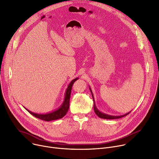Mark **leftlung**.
I'll return each instance as SVG.
<instances>
[{"instance_id": "1", "label": "left lung", "mask_w": 159, "mask_h": 159, "mask_svg": "<svg viewBox=\"0 0 159 159\" xmlns=\"http://www.w3.org/2000/svg\"><path fill=\"white\" fill-rule=\"evenodd\" d=\"M89 89H90V91L92 94V96H93V101H94V111L96 113V114L98 115V116L100 118L102 119H120V118H122L123 117H125V115H128L130 112L129 111V113H127L123 115H119V116H114V115H108V114H106V113H104L103 112H101L96 107V104H95V102H94V96H93V92L91 91V88H89Z\"/></svg>"}]
</instances>
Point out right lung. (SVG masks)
<instances>
[{
  "mask_svg": "<svg viewBox=\"0 0 159 159\" xmlns=\"http://www.w3.org/2000/svg\"><path fill=\"white\" fill-rule=\"evenodd\" d=\"M79 78H76L74 80H72L70 83L68 84V88L66 90V93H65V99L63 103L61 104V105L57 108L56 110L49 112V113H44V114H41V113H36L34 112H32L30 110H28V109L25 108L29 112L30 114H32V115H34V117L40 119L42 120H45V121H51V120H57V119H60L63 118L65 115H66V113H67L68 109H69V107H70V94H71V88H72V85H73L74 83L78 80Z\"/></svg>",
  "mask_w": 159,
  "mask_h": 159,
  "instance_id": "1",
  "label": "right lung"
}]
</instances>
